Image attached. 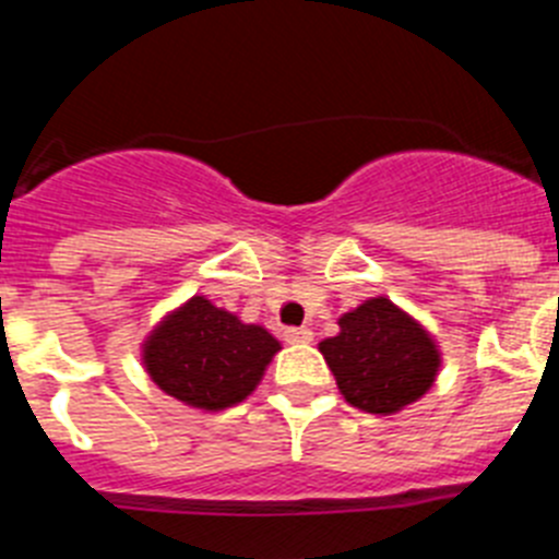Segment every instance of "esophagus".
I'll list each match as a JSON object with an SVG mask.
<instances>
[{
  "label": "esophagus",
  "instance_id": "esophagus-1",
  "mask_svg": "<svg viewBox=\"0 0 559 559\" xmlns=\"http://www.w3.org/2000/svg\"><path fill=\"white\" fill-rule=\"evenodd\" d=\"M285 341L288 344H310L313 341V333L308 328H288L285 330Z\"/></svg>",
  "mask_w": 559,
  "mask_h": 559
}]
</instances>
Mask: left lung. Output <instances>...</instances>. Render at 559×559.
Here are the masks:
<instances>
[{
	"instance_id": "obj_1",
	"label": "left lung",
	"mask_w": 559,
	"mask_h": 559,
	"mask_svg": "<svg viewBox=\"0 0 559 559\" xmlns=\"http://www.w3.org/2000/svg\"><path fill=\"white\" fill-rule=\"evenodd\" d=\"M319 353L349 406L380 417L426 397L442 367L437 335L389 296L341 313L338 333L319 341Z\"/></svg>"
}]
</instances>
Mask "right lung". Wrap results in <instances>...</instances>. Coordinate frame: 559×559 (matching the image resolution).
<instances>
[{
  "mask_svg": "<svg viewBox=\"0 0 559 559\" xmlns=\"http://www.w3.org/2000/svg\"><path fill=\"white\" fill-rule=\"evenodd\" d=\"M280 349L283 344L263 324H246L195 294L153 324L140 358L147 378L173 400L199 412H224L260 386Z\"/></svg>",
  "mask_w": 559,
  "mask_h": 559,
  "instance_id": "right-lung-1",
  "label": "right lung"
}]
</instances>
